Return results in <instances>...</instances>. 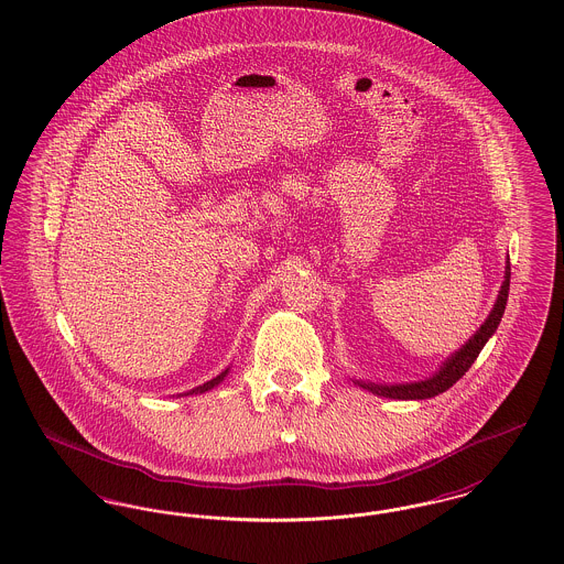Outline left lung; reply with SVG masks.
<instances>
[{"label":"left lung","instance_id":"obj_1","mask_svg":"<svg viewBox=\"0 0 564 564\" xmlns=\"http://www.w3.org/2000/svg\"><path fill=\"white\" fill-rule=\"evenodd\" d=\"M510 276V258H508V262H506V281L501 285V292L497 295V302H495L490 315L480 325V329L460 349L456 350L455 355H451L440 366V370L435 375L425 378V380L405 382V384H376V382H361V380H352V382L359 384L361 389H368L375 395L389 398V400H427V398H435V395L448 391L456 380L471 368V364L480 355V350L488 343V338L497 332L501 317L506 313V304H508Z\"/></svg>","mask_w":564,"mask_h":564}]
</instances>
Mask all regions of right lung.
Instances as JSON below:
<instances>
[{
  "label": "right lung",
  "mask_w": 564,
  "mask_h": 564,
  "mask_svg": "<svg viewBox=\"0 0 564 564\" xmlns=\"http://www.w3.org/2000/svg\"><path fill=\"white\" fill-rule=\"evenodd\" d=\"M226 375H228V368L221 372L219 376H215V378H212V380H207L205 384H200V387H196V389H192V391H188V393H184V395H194V393H205V391H212L214 387H217L224 378H226Z\"/></svg>",
  "instance_id": "1"
}]
</instances>
